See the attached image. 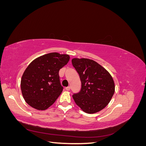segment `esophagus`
<instances>
[{"mask_svg": "<svg viewBox=\"0 0 146 146\" xmlns=\"http://www.w3.org/2000/svg\"><path fill=\"white\" fill-rule=\"evenodd\" d=\"M66 90H67V91H69L70 90V86H68V87H66Z\"/></svg>", "mask_w": 146, "mask_h": 146, "instance_id": "esophagus-1", "label": "esophagus"}]
</instances>
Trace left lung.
<instances>
[{"label": "left lung", "instance_id": "obj_1", "mask_svg": "<svg viewBox=\"0 0 146 146\" xmlns=\"http://www.w3.org/2000/svg\"><path fill=\"white\" fill-rule=\"evenodd\" d=\"M72 63L82 83L80 91L72 96L75 102L88 114L101 111L109 104L115 91L111 74L92 60L74 58Z\"/></svg>", "mask_w": 146, "mask_h": 146}]
</instances>
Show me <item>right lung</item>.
<instances>
[{
	"label": "right lung",
	"mask_w": 146,
	"mask_h": 146,
	"mask_svg": "<svg viewBox=\"0 0 146 146\" xmlns=\"http://www.w3.org/2000/svg\"><path fill=\"white\" fill-rule=\"evenodd\" d=\"M68 54L52 52L35 58L24 72L21 81L22 94L30 107L46 110L63 91L59 70L67 64Z\"/></svg>",
	"instance_id": "obj_1"
}]
</instances>
